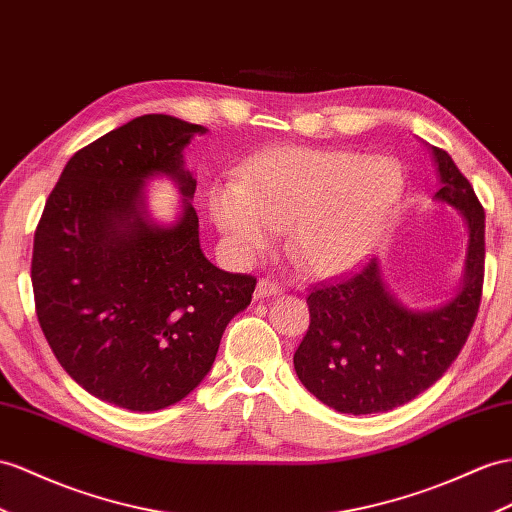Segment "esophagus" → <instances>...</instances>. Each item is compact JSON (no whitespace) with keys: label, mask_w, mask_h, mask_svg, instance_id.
I'll return each instance as SVG.
<instances>
[{"label":"esophagus","mask_w":512,"mask_h":512,"mask_svg":"<svg viewBox=\"0 0 512 512\" xmlns=\"http://www.w3.org/2000/svg\"><path fill=\"white\" fill-rule=\"evenodd\" d=\"M283 292V285L272 281V279H259L257 283V290H255V296L257 298H266V296H277Z\"/></svg>","instance_id":"1"}]
</instances>
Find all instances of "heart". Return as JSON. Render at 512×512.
Segmentation results:
<instances>
[{"label":"heart","instance_id":"1","mask_svg":"<svg viewBox=\"0 0 512 512\" xmlns=\"http://www.w3.org/2000/svg\"><path fill=\"white\" fill-rule=\"evenodd\" d=\"M404 192L387 155L281 147L248 160L240 179L209 192V212L240 261L264 255L287 227V251L313 274H335L368 255Z\"/></svg>","mask_w":512,"mask_h":512}]
</instances>
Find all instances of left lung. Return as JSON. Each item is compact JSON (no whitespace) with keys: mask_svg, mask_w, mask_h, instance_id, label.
<instances>
[{"mask_svg":"<svg viewBox=\"0 0 512 512\" xmlns=\"http://www.w3.org/2000/svg\"><path fill=\"white\" fill-rule=\"evenodd\" d=\"M441 188L435 199L467 220L465 279L437 309L411 311L393 298L370 259L307 294L309 329L294 370L313 396L339 413H385L435 385L465 346L484 281V209L452 157L432 147Z\"/></svg>","mask_w":512,"mask_h":512,"instance_id":"left-lung-1","label":"left lung"}]
</instances>
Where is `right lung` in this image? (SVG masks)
I'll return each mask as SVG.
<instances>
[{
    "label": "right lung",
    "mask_w": 512,
    "mask_h": 512,
    "mask_svg": "<svg viewBox=\"0 0 512 512\" xmlns=\"http://www.w3.org/2000/svg\"><path fill=\"white\" fill-rule=\"evenodd\" d=\"M205 127L144 114L64 166L34 231L38 324L56 359L95 398L129 411L183 400L212 368L220 337L257 279L216 268L188 199L183 147ZM168 174L187 196L173 228L153 226L143 179Z\"/></svg>",
    "instance_id": "right-lung-1"
}]
</instances>
